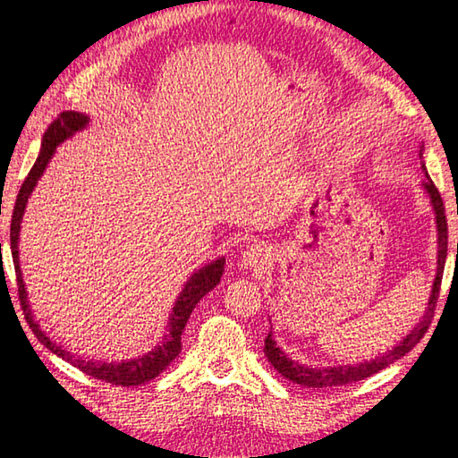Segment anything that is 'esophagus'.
<instances>
[{
	"label": "esophagus",
	"mask_w": 458,
	"mask_h": 458,
	"mask_svg": "<svg viewBox=\"0 0 458 458\" xmlns=\"http://www.w3.org/2000/svg\"><path fill=\"white\" fill-rule=\"evenodd\" d=\"M270 250L265 244H250L246 246L242 254H240V267L250 268V270H260L267 265H270Z\"/></svg>",
	"instance_id": "esophagus-1"
}]
</instances>
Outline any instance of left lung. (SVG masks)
<instances>
[{"mask_svg": "<svg viewBox=\"0 0 458 458\" xmlns=\"http://www.w3.org/2000/svg\"><path fill=\"white\" fill-rule=\"evenodd\" d=\"M422 153H424V145H420V149H418V155H420L422 159ZM422 169L426 174V167L422 164ZM422 188L424 191L428 193L430 198V204H432V210L434 216H437V232H438V260H437V276H434V283H432V291H430V297H428V307H426V311L422 315V319L414 325V329L408 333L404 339H400V344L396 347H392V350H387L384 355H377L376 360H369V361H361V363H347V366H327V368H313V366H305V363H299L291 360L289 355H286L281 347L276 345V341L273 339V331L268 333L267 339H265V355L270 361V366H273L278 374L283 377L291 379L294 384H301L305 387H335V386H347V384H353V382H360V379H366L369 376L377 374L379 369H384L390 366L400 358H404V355L412 350V347L418 344L424 337V333L428 331V325L434 317V307H437V299H438V291H440V281H443V273H445V262H446V250H448V228H446V216H445V204H443V198H440V193L437 190V185L430 180V175L426 174V180L422 182ZM458 252V248H456Z\"/></svg>", "mask_w": 458, "mask_h": 458, "instance_id": "left-lung-1", "label": "left lung"}]
</instances>
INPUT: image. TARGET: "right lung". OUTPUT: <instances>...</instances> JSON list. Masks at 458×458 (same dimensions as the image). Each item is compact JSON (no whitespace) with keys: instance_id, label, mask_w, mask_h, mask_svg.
Masks as SVG:
<instances>
[{"instance_id":"right-lung-1","label":"right lung","mask_w":458,"mask_h":458,"mask_svg":"<svg viewBox=\"0 0 458 458\" xmlns=\"http://www.w3.org/2000/svg\"><path fill=\"white\" fill-rule=\"evenodd\" d=\"M89 125V117L82 113L76 111H66L62 113L60 117L52 123L48 131L44 133V141H42V149L40 155H38L34 167L30 169L28 177L21 183L18 199H15L13 206V214H12V226H10V250H12V259H13V267H15V276H18V294H20V305L24 309L26 321L30 325V329L34 331V335L38 337L40 344H44L52 353H56L58 358L66 360L68 363H72L74 368H79L84 371L87 376H92L97 379H103V382L114 384V386H141L145 382H151L153 377H157L161 371H164L169 363H172L177 355L182 352V333L185 329V323H188L190 315L193 311V307L199 303V299L204 294L210 293L216 284L220 283L222 273H224V265H226V259L220 257L212 262H208L206 267H201L196 270L185 283L183 291L177 297L174 311L169 315L167 321V331L164 335V341L155 347V350L147 352L145 355H139L135 360H123V361H92V360H82V358H74L71 352L62 350L60 345L50 341V337L40 329V325L34 321L32 309H30L28 303V293H26V284H24V276H21V268H20V252H18V242H20V228H21V218H24L26 212V204L28 198L32 196V191L36 188L38 180H40L44 169L48 167L50 159L56 153V147L66 141L68 137H72L76 131H82ZM2 246V244H0Z\"/></svg>"}]
</instances>
